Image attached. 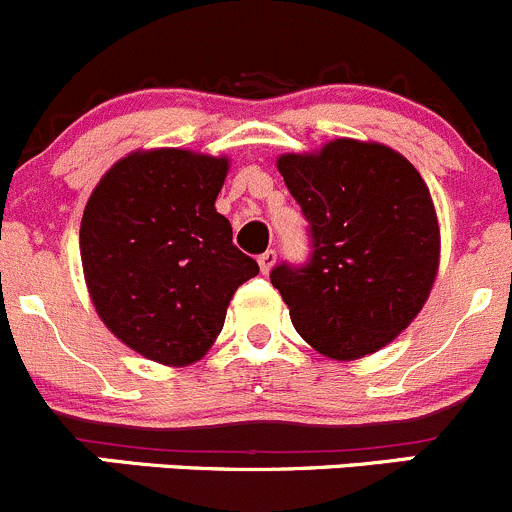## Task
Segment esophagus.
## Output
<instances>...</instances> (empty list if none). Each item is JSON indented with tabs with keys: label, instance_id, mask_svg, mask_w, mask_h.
<instances>
[{
	"label": "esophagus",
	"instance_id": "34e87169",
	"mask_svg": "<svg viewBox=\"0 0 512 512\" xmlns=\"http://www.w3.org/2000/svg\"><path fill=\"white\" fill-rule=\"evenodd\" d=\"M273 263H276V251H273V249L263 251V254L258 256V266H261V273H268V271H271Z\"/></svg>",
	"mask_w": 512,
	"mask_h": 512
}]
</instances>
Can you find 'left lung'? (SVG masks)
Segmentation results:
<instances>
[{"mask_svg":"<svg viewBox=\"0 0 512 512\" xmlns=\"http://www.w3.org/2000/svg\"><path fill=\"white\" fill-rule=\"evenodd\" d=\"M278 171L311 244L306 263L271 268L293 326L336 361L378 351L418 316L438 271L426 181L398 151L353 139L281 156Z\"/></svg>","mask_w":512,"mask_h":512,"instance_id":"8db88e82","label":"left lung"}]
</instances>
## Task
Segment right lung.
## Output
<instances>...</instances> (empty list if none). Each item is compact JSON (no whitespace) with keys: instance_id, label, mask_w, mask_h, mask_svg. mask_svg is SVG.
Wrapping results in <instances>:
<instances>
[{"instance_id":"right-lung-1","label":"right lung","mask_w":512,"mask_h":512,"mask_svg":"<svg viewBox=\"0 0 512 512\" xmlns=\"http://www.w3.org/2000/svg\"><path fill=\"white\" fill-rule=\"evenodd\" d=\"M226 169L191 151H141L106 171L84 209L79 249L96 313L151 361H199L236 288L258 273L214 206Z\"/></svg>"}]
</instances>
